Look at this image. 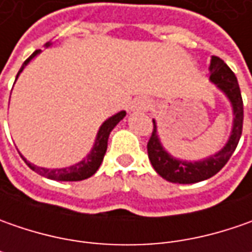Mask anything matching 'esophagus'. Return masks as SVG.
<instances>
[{
    "label": "esophagus",
    "mask_w": 252,
    "mask_h": 252,
    "mask_svg": "<svg viewBox=\"0 0 252 252\" xmlns=\"http://www.w3.org/2000/svg\"><path fill=\"white\" fill-rule=\"evenodd\" d=\"M149 101L147 99H143V98H139V99H134L133 103H131L130 109L133 112H144L149 109Z\"/></svg>",
    "instance_id": "1"
}]
</instances>
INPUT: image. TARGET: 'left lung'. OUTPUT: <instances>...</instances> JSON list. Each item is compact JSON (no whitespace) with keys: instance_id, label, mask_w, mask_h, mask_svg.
<instances>
[{"instance_id":"obj_1","label":"left lung","mask_w":252,"mask_h":252,"mask_svg":"<svg viewBox=\"0 0 252 252\" xmlns=\"http://www.w3.org/2000/svg\"><path fill=\"white\" fill-rule=\"evenodd\" d=\"M210 70V81L216 84L221 91L227 95V98L233 105L234 112V125L231 136L227 144L219 151L218 154L209 157L206 160L198 162H187L171 157L167 151L162 149L157 130L156 122H153V133H151L149 143H147V153L151 161V165L157 171V174L164 179L175 184H195L216 175L223 168L237 147L241 133H243V119H244V108H243V98L237 83V77L233 73L228 65L221 59L216 56L212 57L209 65Z\"/></svg>"}]
</instances>
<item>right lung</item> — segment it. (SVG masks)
<instances>
[{"label": "right lung", "mask_w": 252, "mask_h": 252, "mask_svg": "<svg viewBox=\"0 0 252 252\" xmlns=\"http://www.w3.org/2000/svg\"><path fill=\"white\" fill-rule=\"evenodd\" d=\"M46 46H49V43L46 44ZM39 52H40V50H36V52H33L32 56H29V57L25 60V63L22 64L21 70L16 74V78H18V75L21 74V71L24 70L25 65L29 63ZM125 115H126V112L122 111L119 112V113H116V115H113V116L109 118L106 122H103V125H102L101 129L98 131V136H96V140H95V144H94V149H92L91 153L87 156L85 160L80 161L78 164L71 165V167H68V168H40V167H36L33 164H31L29 161L25 160L24 157H22V158H24L25 162L28 164V167L32 169V171L37 172V174L42 175V177L54 179V181H83V179L90 178V177H92V175L98 171L102 160H103V156H105L106 147H108V139H109V134H111L112 129L125 118Z\"/></svg>", "instance_id": "right-lung-1"}]
</instances>
